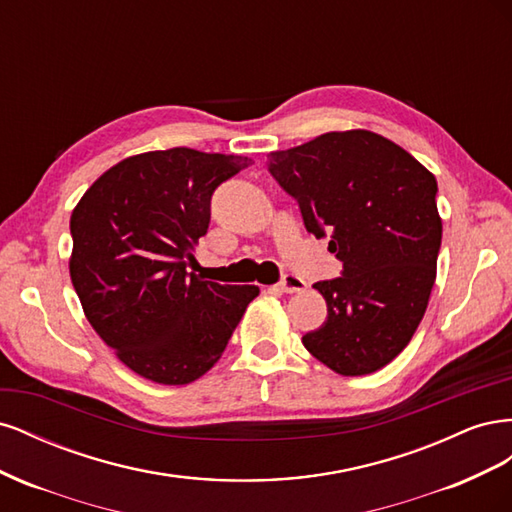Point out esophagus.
<instances>
[{
	"mask_svg": "<svg viewBox=\"0 0 512 512\" xmlns=\"http://www.w3.org/2000/svg\"><path fill=\"white\" fill-rule=\"evenodd\" d=\"M305 280L303 277H299V275H284V280L275 286V290H280V292H286V294H292V292H301V290H305Z\"/></svg>",
	"mask_w": 512,
	"mask_h": 512,
	"instance_id": "obj_1",
	"label": "esophagus"
}]
</instances>
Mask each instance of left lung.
Here are the masks:
<instances>
[{"instance_id":"left-lung-1","label":"left lung","mask_w":512,"mask_h":512,"mask_svg":"<svg viewBox=\"0 0 512 512\" xmlns=\"http://www.w3.org/2000/svg\"><path fill=\"white\" fill-rule=\"evenodd\" d=\"M269 170L297 198L305 228L331 232L329 252L344 262L342 277L314 284L327 320L303 335V346L339 376L374 374L410 344L436 282V177L369 130L273 151Z\"/></svg>"}]
</instances>
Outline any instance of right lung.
<instances>
[{
  "instance_id": "1",
  "label": "right lung",
  "mask_w": 512,
  "mask_h": 512,
  "mask_svg": "<svg viewBox=\"0 0 512 512\" xmlns=\"http://www.w3.org/2000/svg\"><path fill=\"white\" fill-rule=\"evenodd\" d=\"M245 156L188 147L136 153L76 203L70 280L94 331L134 374L190 384L220 361L258 286L200 280L185 267L211 218V194Z\"/></svg>"
}]
</instances>
